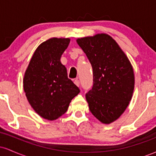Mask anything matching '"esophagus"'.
Returning <instances> with one entry per match:
<instances>
[{
  "label": "esophagus",
  "instance_id": "1",
  "mask_svg": "<svg viewBox=\"0 0 156 156\" xmlns=\"http://www.w3.org/2000/svg\"><path fill=\"white\" fill-rule=\"evenodd\" d=\"M74 83L76 84L77 87H79L80 86V82H79V80L78 79H76L74 80Z\"/></svg>",
  "mask_w": 156,
  "mask_h": 156
}]
</instances>
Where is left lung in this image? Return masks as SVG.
<instances>
[{
	"mask_svg": "<svg viewBox=\"0 0 156 156\" xmlns=\"http://www.w3.org/2000/svg\"><path fill=\"white\" fill-rule=\"evenodd\" d=\"M93 70V87L86 94L93 115L110 124L124 113L133 96L135 78L128 56L107 34L76 39Z\"/></svg>",
	"mask_w": 156,
	"mask_h": 156,
	"instance_id": "1",
	"label": "left lung"
}]
</instances>
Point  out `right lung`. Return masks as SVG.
I'll list each match as a JSON object with an SVG mask.
<instances>
[{"label":"right lung","instance_id":"1","mask_svg":"<svg viewBox=\"0 0 156 156\" xmlns=\"http://www.w3.org/2000/svg\"><path fill=\"white\" fill-rule=\"evenodd\" d=\"M69 42V38L53 37L41 43L25 72L23 89L27 100L35 112L48 120L63 115L80 92L60 61Z\"/></svg>","mask_w":156,"mask_h":156}]
</instances>
